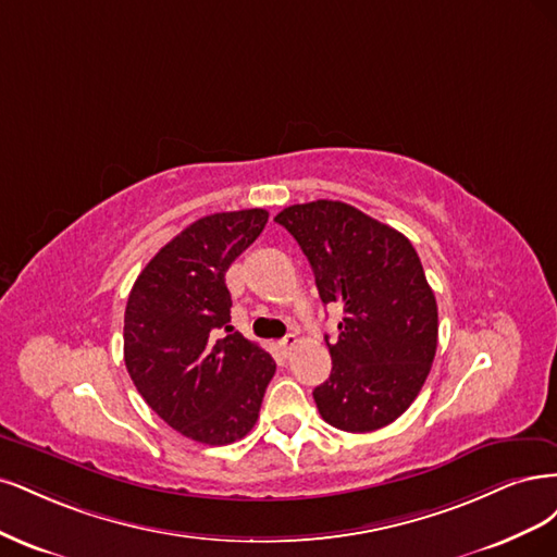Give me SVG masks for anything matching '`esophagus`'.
I'll list each match as a JSON object with an SVG mask.
<instances>
[{
	"label": "esophagus",
	"instance_id": "esophagus-1",
	"mask_svg": "<svg viewBox=\"0 0 557 557\" xmlns=\"http://www.w3.org/2000/svg\"><path fill=\"white\" fill-rule=\"evenodd\" d=\"M277 345H280V349H282V354H289V351L298 345V337H296L294 333H289V335H286L284 339H280Z\"/></svg>",
	"mask_w": 557,
	"mask_h": 557
}]
</instances>
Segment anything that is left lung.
<instances>
[{
	"mask_svg": "<svg viewBox=\"0 0 557 557\" xmlns=\"http://www.w3.org/2000/svg\"><path fill=\"white\" fill-rule=\"evenodd\" d=\"M308 257L321 302L343 305L329 380L312 391L321 419L372 433L414 403L437 349V302L400 231L343 201L284 208L277 218Z\"/></svg>",
	"mask_w": 557,
	"mask_h": 557,
	"instance_id": "obj_1",
	"label": "left lung"
}]
</instances>
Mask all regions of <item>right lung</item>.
I'll return each instance as SVG.
<instances>
[{"mask_svg":"<svg viewBox=\"0 0 557 557\" xmlns=\"http://www.w3.org/2000/svg\"><path fill=\"white\" fill-rule=\"evenodd\" d=\"M265 222L263 208L196 220L159 249L132 286L124 363L157 417L194 442L243 440L275 374L273 356L228 326L224 282ZM222 327L227 335L218 341Z\"/></svg>","mask_w":557,"mask_h":557,"instance_id":"1","label":"right lung"}]
</instances>
